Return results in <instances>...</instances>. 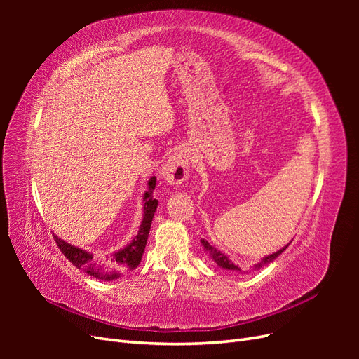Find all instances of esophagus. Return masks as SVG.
Returning <instances> with one entry per match:
<instances>
[{
  "mask_svg": "<svg viewBox=\"0 0 359 359\" xmlns=\"http://www.w3.org/2000/svg\"><path fill=\"white\" fill-rule=\"evenodd\" d=\"M190 172V157L186 151H175L161 169V178L170 186H180L187 180Z\"/></svg>",
  "mask_w": 359,
  "mask_h": 359,
  "instance_id": "34e87169",
  "label": "esophagus"
}]
</instances>
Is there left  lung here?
<instances>
[{"label": "left lung", "instance_id": "1", "mask_svg": "<svg viewBox=\"0 0 359 359\" xmlns=\"http://www.w3.org/2000/svg\"><path fill=\"white\" fill-rule=\"evenodd\" d=\"M201 243H202V245H203V248L206 250V252L210 253V256H211V259L214 260V262L219 265V266H222V268H224V269H231V271H241V268H238L232 260H229V257L227 256H224V253H222L220 250H217L215 247H212L208 241L206 240H201ZM289 245V244H287ZM287 245L285 247V248H281V250H278V252H276V253H273V255H269V256H266V257H264V259H260V262L256 265V268H260V266H265V265H268L269 262H273V260L277 257V256H280L281 253L285 252V250L287 248Z\"/></svg>", "mask_w": 359, "mask_h": 359}]
</instances>
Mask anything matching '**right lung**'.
<instances>
[{
	"instance_id": "1",
	"label": "right lung",
	"mask_w": 359,
	"mask_h": 359,
	"mask_svg": "<svg viewBox=\"0 0 359 359\" xmlns=\"http://www.w3.org/2000/svg\"><path fill=\"white\" fill-rule=\"evenodd\" d=\"M156 189V177L148 181V191L144 194V220L140 224V229L135 240L130 243L127 247L118 250V252L106 256H94L93 253L85 252L78 247H73L72 244L60 240L58 236L53 235V240L58 244L62 255L66 256L70 262L83 269L86 274L93 276L94 278L100 280H115L121 276L130 273L140 264L144 250L147 245L148 233L151 229V222H153L154 212L157 210V201L153 198V190Z\"/></svg>"
}]
</instances>
